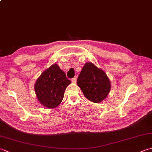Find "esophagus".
I'll use <instances>...</instances> for the list:
<instances>
[{
  "label": "esophagus",
  "mask_w": 152,
  "mask_h": 152,
  "mask_svg": "<svg viewBox=\"0 0 152 152\" xmlns=\"http://www.w3.org/2000/svg\"><path fill=\"white\" fill-rule=\"evenodd\" d=\"M76 80H77V77L75 76V77H74V78H73L72 79V82L75 83L76 82Z\"/></svg>",
  "instance_id": "esophagus-1"
}]
</instances>
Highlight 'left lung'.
<instances>
[{
    "label": "left lung",
    "mask_w": 152,
    "mask_h": 152,
    "mask_svg": "<svg viewBox=\"0 0 152 152\" xmlns=\"http://www.w3.org/2000/svg\"><path fill=\"white\" fill-rule=\"evenodd\" d=\"M77 85L86 98L95 103H100L107 97L111 83L104 70L91 62L86 63L77 80Z\"/></svg>",
    "instance_id": "left-lung-1"
}]
</instances>
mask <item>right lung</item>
Wrapping results in <instances>:
<instances>
[{"instance_id":"add662e5","label":"right lung","mask_w":152,"mask_h":152,"mask_svg":"<svg viewBox=\"0 0 152 152\" xmlns=\"http://www.w3.org/2000/svg\"><path fill=\"white\" fill-rule=\"evenodd\" d=\"M71 81L57 64L45 70L34 84V90L40 104L48 108H55L62 102L64 91Z\"/></svg>"}]
</instances>
